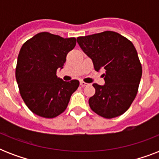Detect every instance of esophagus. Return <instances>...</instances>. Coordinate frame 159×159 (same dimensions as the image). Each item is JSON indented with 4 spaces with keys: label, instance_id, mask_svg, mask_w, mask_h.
<instances>
[{
    "label": "esophagus",
    "instance_id": "1",
    "mask_svg": "<svg viewBox=\"0 0 159 159\" xmlns=\"http://www.w3.org/2000/svg\"><path fill=\"white\" fill-rule=\"evenodd\" d=\"M80 85L82 86V87H86V86H87L88 85V83H87V82H80Z\"/></svg>",
    "mask_w": 159,
    "mask_h": 159
}]
</instances>
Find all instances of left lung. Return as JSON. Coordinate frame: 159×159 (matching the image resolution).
Segmentation results:
<instances>
[{"mask_svg": "<svg viewBox=\"0 0 159 159\" xmlns=\"http://www.w3.org/2000/svg\"><path fill=\"white\" fill-rule=\"evenodd\" d=\"M77 43L91 57L96 71L104 69L105 85L96 89L89 106L106 119L123 115L135 98L142 77V66L131 41L114 31L77 37Z\"/></svg>", "mask_w": 159, "mask_h": 159, "instance_id": "1", "label": "left lung"}]
</instances>
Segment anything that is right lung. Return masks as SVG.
Returning a JSON list of instances; mask_svg holds the SVG:
<instances>
[{
	"label": "right lung",
	"mask_w": 159,
	"mask_h": 159,
	"mask_svg": "<svg viewBox=\"0 0 159 159\" xmlns=\"http://www.w3.org/2000/svg\"><path fill=\"white\" fill-rule=\"evenodd\" d=\"M76 39H63L41 32L24 43L19 53L16 77L20 93L30 110L43 118L57 117L66 110L79 87L77 80L64 82L57 77Z\"/></svg>",
	"instance_id": "obj_1"
}]
</instances>
